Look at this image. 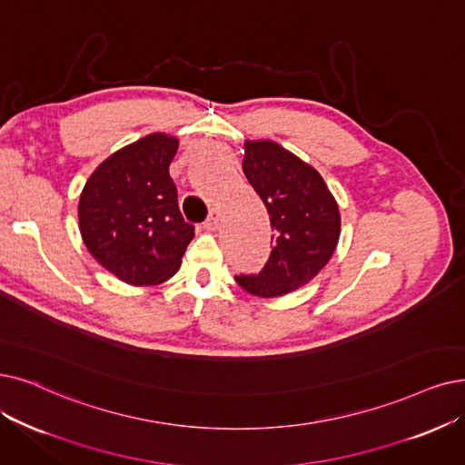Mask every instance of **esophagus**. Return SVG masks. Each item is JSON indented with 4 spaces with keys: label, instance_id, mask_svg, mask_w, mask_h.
Masks as SVG:
<instances>
[{
    "label": "esophagus",
    "instance_id": "34e87169",
    "mask_svg": "<svg viewBox=\"0 0 465 465\" xmlns=\"http://www.w3.org/2000/svg\"><path fill=\"white\" fill-rule=\"evenodd\" d=\"M219 221H221L219 212H217V210H212L210 215H208V219L203 221V229H206V231H215V229L219 227Z\"/></svg>",
    "mask_w": 465,
    "mask_h": 465
}]
</instances>
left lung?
<instances>
[{"label":"left lung","mask_w":465,"mask_h":465,"mask_svg":"<svg viewBox=\"0 0 465 465\" xmlns=\"http://www.w3.org/2000/svg\"><path fill=\"white\" fill-rule=\"evenodd\" d=\"M242 170L269 212L274 248L259 274L234 276L257 297L305 286L330 262L340 240L338 202L321 173L272 141H248Z\"/></svg>","instance_id":"obj_1"}]
</instances>
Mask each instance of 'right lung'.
<instances>
[{
	"label": "right lung",
	"instance_id": "add662e5",
	"mask_svg": "<svg viewBox=\"0 0 465 465\" xmlns=\"http://www.w3.org/2000/svg\"><path fill=\"white\" fill-rule=\"evenodd\" d=\"M179 141L146 135L108 156L80 194L78 219L84 244L97 262L134 286L172 278L194 238L183 219L170 163Z\"/></svg>",
	"mask_w": 465,
	"mask_h": 465
}]
</instances>
